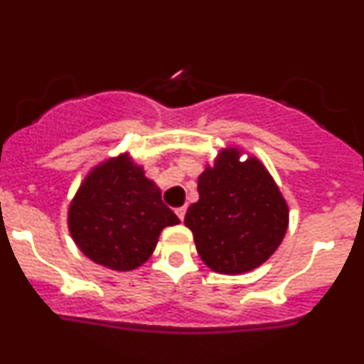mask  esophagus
Wrapping results in <instances>:
<instances>
[{"mask_svg": "<svg viewBox=\"0 0 364 364\" xmlns=\"http://www.w3.org/2000/svg\"><path fill=\"white\" fill-rule=\"evenodd\" d=\"M185 213H186V208H185V205H181V208L176 209V214H178L179 220H185Z\"/></svg>", "mask_w": 364, "mask_h": 364, "instance_id": "1", "label": "esophagus"}]
</instances>
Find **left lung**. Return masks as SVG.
I'll return each instance as SVG.
<instances>
[{"mask_svg": "<svg viewBox=\"0 0 364 364\" xmlns=\"http://www.w3.org/2000/svg\"><path fill=\"white\" fill-rule=\"evenodd\" d=\"M197 190L185 225L209 269L246 274L274 255L288 230L289 208L262 160L239 146L221 148L198 176Z\"/></svg>", "mask_w": 364, "mask_h": 364, "instance_id": "1", "label": "left lung"}]
</instances>
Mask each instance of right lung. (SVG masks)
<instances>
[{
    "instance_id": "obj_1",
    "label": "right lung",
    "mask_w": 364,
    "mask_h": 364,
    "mask_svg": "<svg viewBox=\"0 0 364 364\" xmlns=\"http://www.w3.org/2000/svg\"><path fill=\"white\" fill-rule=\"evenodd\" d=\"M178 223L159 186L129 151L92 167L68 209V228L78 250L118 272L146 263L160 232Z\"/></svg>"
}]
</instances>
